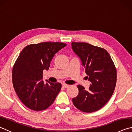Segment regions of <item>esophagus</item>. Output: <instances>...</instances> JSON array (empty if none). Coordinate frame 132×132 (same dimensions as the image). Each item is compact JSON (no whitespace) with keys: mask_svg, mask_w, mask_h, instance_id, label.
Here are the masks:
<instances>
[{"mask_svg":"<svg viewBox=\"0 0 132 132\" xmlns=\"http://www.w3.org/2000/svg\"><path fill=\"white\" fill-rule=\"evenodd\" d=\"M62 86H63L64 88H65L69 87V85H67V84H63V85H62Z\"/></svg>","mask_w":132,"mask_h":132,"instance_id":"1","label":"esophagus"}]
</instances>
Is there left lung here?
<instances>
[{"instance_id": "8db88e82", "label": "left lung", "mask_w": 132, "mask_h": 132, "mask_svg": "<svg viewBox=\"0 0 132 132\" xmlns=\"http://www.w3.org/2000/svg\"><path fill=\"white\" fill-rule=\"evenodd\" d=\"M72 48L81 58L86 77L90 82L89 90L77 86L78 95L72 99L79 111L90 113L98 111L108 102L115 90L117 72L113 61L105 49L86 43H72Z\"/></svg>"}]
</instances>
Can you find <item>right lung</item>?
Wrapping results in <instances>:
<instances>
[{
  "label": "right lung",
  "instance_id": "right-lung-1",
  "mask_svg": "<svg viewBox=\"0 0 132 132\" xmlns=\"http://www.w3.org/2000/svg\"><path fill=\"white\" fill-rule=\"evenodd\" d=\"M65 43L43 42L28 45L23 49L13 65V85L24 105L31 110L41 111L53 104L61 88L59 82L42 80L43 70H48L56 53Z\"/></svg>",
  "mask_w": 132,
  "mask_h": 132
}]
</instances>
